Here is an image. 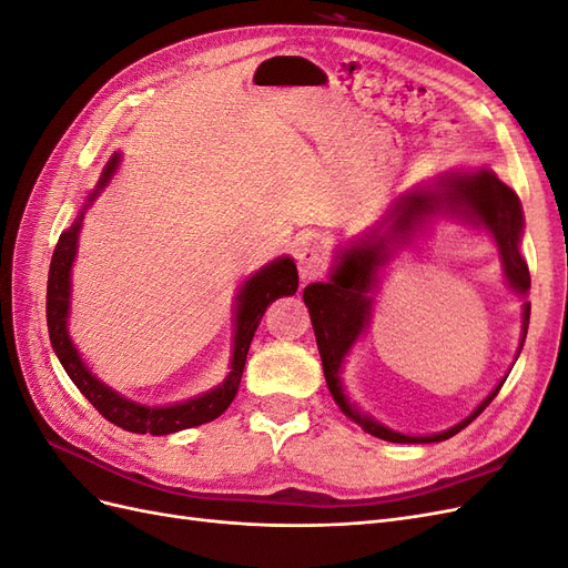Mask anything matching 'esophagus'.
Wrapping results in <instances>:
<instances>
[{
	"label": "esophagus",
	"mask_w": 568,
	"mask_h": 568,
	"mask_svg": "<svg viewBox=\"0 0 568 568\" xmlns=\"http://www.w3.org/2000/svg\"><path fill=\"white\" fill-rule=\"evenodd\" d=\"M296 261H298V274L303 282L320 280L326 270V261L322 257V253L305 242L296 253Z\"/></svg>",
	"instance_id": "obj_1"
}]
</instances>
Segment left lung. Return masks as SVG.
<instances>
[{
	"label": "left lung",
	"mask_w": 568,
	"mask_h": 568,
	"mask_svg": "<svg viewBox=\"0 0 568 568\" xmlns=\"http://www.w3.org/2000/svg\"><path fill=\"white\" fill-rule=\"evenodd\" d=\"M436 217H453L467 222L471 227H484L490 232L497 253H500L505 280L509 288L517 291L524 298L521 341L517 355H514V363H517L530 320V303L526 301L530 274L519 251L524 236V211L514 189L500 182V178L488 168L450 170V173L438 175L434 182L417 184L409 192L395 196L386 213L372 227L355 234L346 244L336 248L329 280L307 284L303 291V301L313 320L324 379L326 386H329L332 398L343 415L353 419L357 426H363V432L390 443H440L453 438L493 403L509 374L507 372L497 382V386L476 405L469 417L432 436H407L393 432V428L359 412V407L351 403L346 388H343V363H346V355L355 346V341L367 332L374 296L379 291L388 263L395 253L409 246L417 236L432 227Z\"/></svg>",
	"instance_id": "left-lung-1"
}]
</instances>
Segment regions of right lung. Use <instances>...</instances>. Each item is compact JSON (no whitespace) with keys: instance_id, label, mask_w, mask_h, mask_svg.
<instances>
[{"instance_id":"add662e5","label":"right lung","mask_w":568,"mask_h":568,"mask_svg":"<svg viewBox=\"0 0 568 568\" xmlns=\"http://www.w3.org/2000/svg\"><path fill=\"white\" fill-rule=\"evenodd\" d=\"M123 153H113L111 161L106 163L104 173H101L97 186L90 192L88 201L82 203L78 211L73 225L65 232H61L59 244L51 255L49 265V282H47V326L51 348H54L59 363L63 365L65 374L71 376V382L78 386V390L88 398L99 415H104L111 424L125 428L132 434H151V436H165L182 432V428L201 426L205 422L217 419L222 412L230 407L234 395L242 384V374L246 365V355L251 348L253 334L261 324L267 305H272L282 296H294L298 291V272L294 257L282 255L274 257L272 263L257 270L255 274L239 286L234 298V338H232V359H230V374L220 386L205 390L196 398H189L175 405H142L136 400L125 398L111 386H106L101 379L90 372V367L82 363V357L75 348V343L68 334V313H71V270L78 255V239L84 222V211L90 209L94 199L104 192V186L115 175Z\"/></svg>"}]
</instances>
